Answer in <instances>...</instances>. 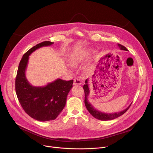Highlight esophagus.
Returning a JSON list of instances; mask_svg holds the SVG:
<instances>
[{
  "label": "esophagus",
  "mask_w": 153,
  "mask_h": 153,
  "mask_svg": "<svg viewBox=\"0 0 153 153\" xmlns=\"http://www.w3.org/2000/svg\"><path fill=\"white\" fill-rule=\"evenodd\" d=\"M74 85H81L82 84V81L79 79H77V78H76L74 79V83H73Z\"/></svg>",
  "instance_id": "esophagus-1"
}]
</instances>
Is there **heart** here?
Listing matches in <instances>:
<instances>
[{
	"instance_id": "b5f03b06",
	"label": "heart",
	"mask_w": 153,
	"mask_h": 153,
	"mask_svg": "<svg viewBox=\"0 0 153 153\" xmlns=\"http://www.w3.org/2000/svg\"><path fill=\"white\" fill-rule=\"evenodd\" d=\"M91 50H89L88 51V53H91ZM81 59L82 57H80L79 56H73L70 59V63L71 65H76L80 62Z\"/></svg>"
}]
</instances>
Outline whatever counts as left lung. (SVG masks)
<instances>
[{"instance_id": "8db88e82", "label": "left lung", "mask_w": 153, "mask_h": 153, "mask_svg": "<svg viewBox=\"0 0 153 153\" xmlns=\"http://www.w3.org/2000/svg\"><path fill=\"white\" fill-rule=\"evenodd\" d=\"M118 46L119 48L121 50H125V51H128V50L124 46L119 44L118 43ZM88 79H86L85 80V84L83 85V90L85 92V105L86 108L87 110L89 111V113L96 119L100 120H110L112 119H114L116 118L119 117V116H122L123 114L129 108V106L131 105V103L126 109H125L124 110L120 111V112H117V113H105L101 112L100 111H98L96 110V108H94L93 105L89 102L88 100V97L90 94V89L88 87Z\"/></svg>"}]
</instances>
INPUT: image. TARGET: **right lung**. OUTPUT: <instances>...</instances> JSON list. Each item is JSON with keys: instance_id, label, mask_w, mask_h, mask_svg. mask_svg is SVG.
<instances>
[{"instance_id": "right-lung-1", "label": "right lung", "mask_w": 153, "mask_h": 153, "mask_svg": "<svg viewBox=\"0 0 153 153\" xmlns=\"http://www.w3.org/2000/svg\"><path fill=\"white\" fill-rule=\"evenodd\" d=\"M54 42L45 41L30 49L22 58L17 70L15 88L18 100L24 111L31 117L42 122L57 118L66 104L73 80L57 79L44 86H34L28 81L25 71L29 56L37 49L50 46Z\"/></svg>"}]
</instances>
